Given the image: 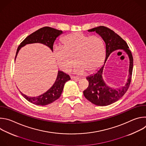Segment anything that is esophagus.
<instances>
[{
	"label": "esophagus",
	"mask_w": 146,
	"mask_h": 146,
	"mask_svg": "<svg viewBox=\"0 0 146 146\" xmlns=\"http://www.w3.org/2000/svg\"><path fill=\"white\" fill-rule=\"evenodd\" d=\"M71 79L73 80H76V81H79L80 80V77H78L77 76H72Z\"/></svg>",
	"instance_id": "obj_1"
}]
</instances>
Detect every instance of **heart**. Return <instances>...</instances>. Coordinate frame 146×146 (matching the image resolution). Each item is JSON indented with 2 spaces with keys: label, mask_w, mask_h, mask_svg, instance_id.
Returning <instances> with one entry per match:
<instances>
[{
  "label": "heart",
  "mask_w": 146,
  "mask_h": 146,
  "mask_svg": "<svg viewBox=\"0 0 146 146\" xmlns=\"http://www.w3.org/2000/svg\"><path fill=\"white\" fill-rule=\"evenodd\" d=\"M53 53L56 64L64 72H69L74 62L75 73L92 72L103 63L106 48L103 40L98 36H89L74 32L62 39V46L54 48Z\"/></svg>",
  "instance_id": "b5f03b06"
}]
</instances>
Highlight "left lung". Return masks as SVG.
<instances>
[{"label":"left lung","instance_id":"obj_1","mask_svg":"<svg viewBox=\"0 0 146 146\" xmlns=\"http://www.w3.org/2000/svg\"><path fill=\"white\" fill-rule=\"evenodd\" d=\"M96 32L103 38L106 44V59L105 64L110 54L117 50H123L129 58V75L127 82L119 89H113L106 85L102 77L104 64L99 70L86 78L89 82L88 88L83 91L84 96L90 102L97 106H105L118 100L128 90L132 78L133 59L132 52L126 41L111 29L103 26L98 27L88 30Z\"/></svg>","mask_w":146,"mask_h":146}]
</instances>
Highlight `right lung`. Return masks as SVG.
<instances>
[{
    "mask_svg": "<svg viewBox=\"0 0 146 146\" xmlns=\"http://www.w3.org/2000/svg\"><path fill=\"white\" fill-rule=\"evenodd\" d=\"M62 33L59 31L51 27H45L41 28L27 36L18 46L15 60L20 48L27 44L40 43L48 46L53 51V45L56 37ZM70 76L63 72L58 71L56 79L53 86L44 94L37 97H29L20 93L29 102L38 106H45L50 104L58 99L61 95L65 82L70 80Z\"/></svg>",
    "mask_w": 146,
    "mask_h": 146,
    "instance_id": "add662e5",
    "label": "right lung"
}]
</instances>
